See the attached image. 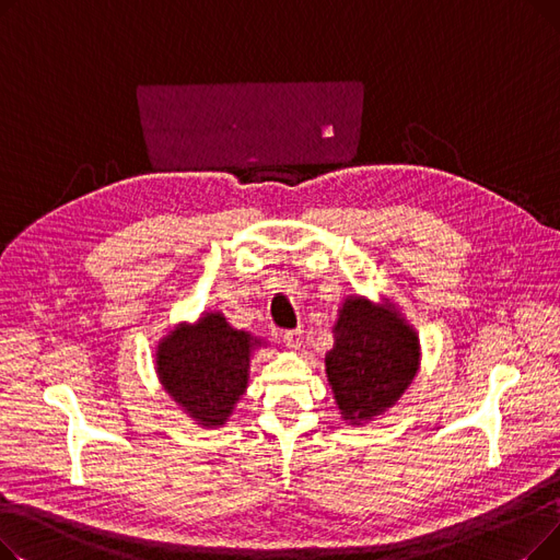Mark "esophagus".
<instances>
[{
	"mask_svg": "<svg viewBox=\"0 0 560 560\" xmlns=\"http://www.w3.org/2000/svg\"><path fill=\"white\" fill-rule=\"evenodd\" d=\"M283 342H285L290 349H302V345H304V331H302V329L285 331V334H283Z\"/></svg>",
	"mask_w": 560,
	"mask_h": 560,
	"instance_id": "1",
	"label": "esophagus"
}]
</instances>
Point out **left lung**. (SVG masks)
Segmentation results:
<instances>
[{"label": "left lung", "mask_w": 560, "mask_h": 560, "mask_svg": "<svg viewBox=\"0 0 560 560\" xmlns=\"http://www.w3.org/2000/svg\"><path fill=\"white\" fill-rule=\"evenodd\" d=\"M420 361L418 331L395 304L345 298L334 325V347L325 357L345 422L361 427L384 416L413 384Z\"/></svg>", "instance_id": "1"}]
</instances>
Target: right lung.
I'll return each instance as SVG.
<instances>
[{
	"mask_svg": "<svg viewBox=\"0 0 560 560\" xmlns=\"http://www.w3.org/2000/svg\"><path fill=\"white\" fill-rule=\"evenodd\" d=\"M265 340L233 329L224 313H201L182 322L156 345V376L170 399L195 424L218 429L229 422L247 393L252 357Z\"/></svg>",
	"mask_w": 560,
	"mask_h": 560,
	"instance_id": "right-lung-1",
	"label": "right lung"
}]
</instances>
